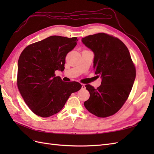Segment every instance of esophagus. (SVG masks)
<instances>
[{
  "label": "esophagus",
  "mask_w": 154,
  "mask_h": 154,
  "mask_svg": "<svg viewBox=\"0 0 154 154\" xmlns=\"http://www.w3.org/2000/svg\"><path fill=\"white\" fill-rule=\"evenodd\" d=\"M82 89H83V90L85 89V86L84 84H83V83H82Z\"/></svg>",
  "instance_id": "obj_1"
}]
</instances>
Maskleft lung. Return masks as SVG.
<instances>
[{"instance_id": "8db88e82", "label": "left lung", "mask_w": 154, "mask_h": 154, "mask_svg": "<svg viewBox=\"0 0 154 154\" xmlns=\"http://www.w3.org/2000/svg\"><path fill=\"white\" fill-rule=\"evenodd\" d=\"M82 42L94 52L95 74L102 78L97 88L85 85L90 97L84 106L97 117L112 116L128 99L136 78L129 51L122 40L104 32L85 36Z\"/></svg>"}]
</instances>
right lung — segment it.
Instances as JSON below:
<instances>
[{"label": "right lung", "mask_w": 154, "mask_h": 154, "mask_svg": "<svg viewBox=\"0 0 154 154\" xmlns=\"http://www.w3.org/2000/svg\"><path fill=\"white\" fill-rule=\"evenodd\" d=\"M77 37L51 36L23 50L18 62L17 83L25 103L36 115L48 118L62 109L69 96L82 88L64 82L55 71L64 70L66 57L77 44Z\"/></svg>", "instance_id": "add662e5"}]
</instances>
